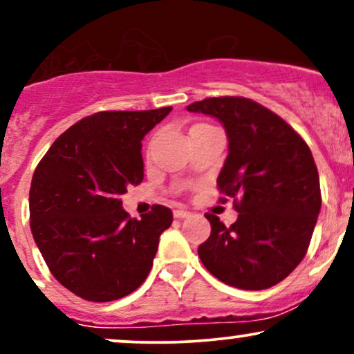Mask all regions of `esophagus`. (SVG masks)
Here are the masks:
<instances>
[{"label": "esophagus", "instance_id": "1", "mask_svg": "<svg viewBox=\"0 0 354 354\" xmlns=\"http://www.w3.org/2000/svg\"><path fill=\"white\" fill-rule=\"evenodd\" d=\"M173 216L176 218V219L188 218V216H189V211H185V209H174V211H173Z\"/></svg>", "mask_w": 354, "mask_h": 354}]
</instances>
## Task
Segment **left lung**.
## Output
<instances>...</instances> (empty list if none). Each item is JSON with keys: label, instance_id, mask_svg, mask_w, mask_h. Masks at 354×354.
Listing matches in <instances>:
<instances>
[{"label": "left lung", "instance_id": "8db88e82", "mask_svg": "<svg viewBox=\"0 0 354 354\" xmlns=\"http://www.w3.org/2000/svg\"><path fill=\"white\" fill-rule=\"evenodd\" d=\"M186 109L225 126L230 153L216 183L239 213L230 228L206 214L211 234L198 248L201 263L239 290L274 286L301 263L321 209L310 148L283 118L250 98H206Z\"/></svg>", "mask_w": 354, "mask_h": 354}]
</instances>
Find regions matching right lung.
<instances>
[{
  "mask_svg": "<svg viewBox=\"0 0 354 354\" xmlns=\"http://www.w3.org/2000/svg\"><path fill=\"white\" fill-rule=\"evenodd\" d=\"M171 111H100L56 138L36 166L30 226L51 274L80 298L106 303L133 293L173 223L154 205L129 218L121 194L145 176L141 141Z\"/></svg>",
  "mask_w": 354,
  "mask_h": 354,
  "instance_id": "obj_1",
  "label": "right lung"
}]
</instances>
